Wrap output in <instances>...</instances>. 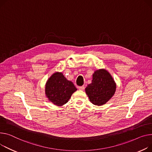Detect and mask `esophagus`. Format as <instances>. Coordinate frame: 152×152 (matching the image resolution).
Instances as JSON below:
<instances>
[{"mask_svg": "<svg viewBox=\"0 0 152 152\" xmlns=\"http://www.w3.org/2000/svg\"><path fill=\"white\" fill-rule=\"evenodd\" d=\"M78 88H79L80 90H84V88H85V87H84V86H80V87H78Z\"/></svg>", "mask_w": 152, "mask_h": 152, "instance_id": "34e87169", "label": "esophagus"}]
</instances>
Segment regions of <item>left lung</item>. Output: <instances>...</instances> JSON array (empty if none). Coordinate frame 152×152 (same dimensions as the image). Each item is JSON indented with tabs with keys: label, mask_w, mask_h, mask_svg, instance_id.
Wrapping results in <instances>:
<instances>
[{
	"label": "left lung",
	"mask_w": 152,
	"mask_h": 152,
	"mask_svg": "<svg viewBox=\"0 0 152 152\" xmlns=\"http://www.w3.org/2000/svg\"><path fill=\"white\" fill-rule=\"evenodd\" d=\"M116 85L110 75L104 69H98L93 75L92 83L86 88L89 99L95 105L104 104L114 95Z\"/></svg>",
	"instance_id": "left-lung-1"
}]
</instances>
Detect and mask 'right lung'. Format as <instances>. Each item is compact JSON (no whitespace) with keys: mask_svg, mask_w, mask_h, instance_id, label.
Instances as JSON below:
<instances>
[{"mask_svg":"<svg viewBox=\"0 0 152 152\" xmlns=\"http://www.w3.org/2000/svg\"><path fill=\"white\" fill-rule=\"evenodd\" d=\"M76 90L73 83L68 80L62 73H55L47 81L46 95L54 104L62 106Z\"/></svg>","mask_w":152,"mask_h":152,"instance_id":"right-lung-1","label":"right lung"}]
</instances>
